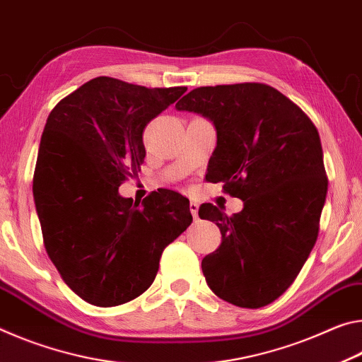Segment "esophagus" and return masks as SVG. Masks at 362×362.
Returning a JSON list of instances; mask_svg holds the SVG:
<instances>
[{
    "mask_svg": "<svg viewBox=\"0 0 362 362\" xmlns=\"http://www.w3.org/2000/svg\"><path fill=\"white\" fill-rule=\"evenodd\" d=\"M189 210H191L194 218H197V215H199V204L197 202H191V204H189Z\"/></svg>",
    "mask_w": 362,
    "mask_h": 362,
    "instance_id": "1",
    "label": "esophagus"
}]
</instances>
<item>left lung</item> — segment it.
<instances>
[{"label": "left lung", "mask_w": 362, "mask_h": 362, "mask_svg": "<svg viewBox=\"0 0 362 362\" xmlns=\"http://www.w3.org/2000/svg\"><path fill=\"white\" fill-rule=\"evenodd\" d=\"M216 128L210 182L239 197L228 216L204 204L221 245L202 259L209 287L228 303L262 308L292 286L316 244L327 195L317 128L297 104L264 83L200 86L176 104Z\"/></svg>", "instance_id": "8db88e82"}]
</instances>
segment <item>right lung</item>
Returning <instances> with one entry per match:
<instances>
[{
    "mask_svg": "<svg viewBox=\"0 0 362 362\" xmlns=\"http://www.w3.org/2000/svg\"><path fill=\"white\" fill-rule=\"evenodd\" d=\"M186 90L98 76L47 117L35 205L47 257L88 303L118 306L144 293L165 247L192 223L189 200L177 192H152L141 205L118 194L141 171L147 123Z\"/></svg>",
    "mask_w": 362,
    "mask_h": 362,
    "instance_id": "1",
    "label": "right lung"
}]
</instances>
